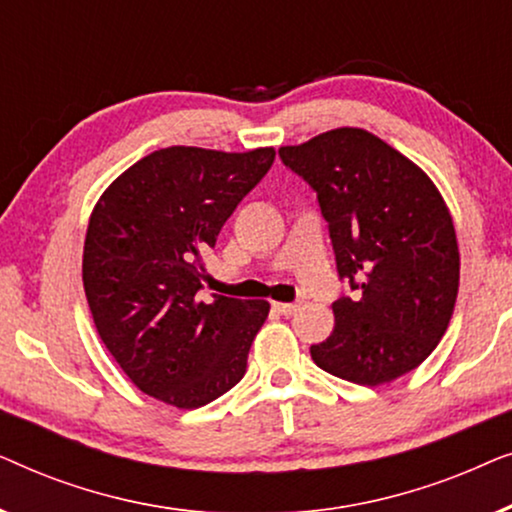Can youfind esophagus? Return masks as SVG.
Instances as JSON below:
<instances>
[{"label":"esophagus","instance_id":"34e87169","mask_svg":"<svg viewBox=\"0 0 512 512\" xmlns=\"http://www.w3.org/2000/svg\"><path fill=\"white\" fill-rule=\"evenodd\" d=\"M272 310L284 314V317H291V314L298 312V305L293 303H272Z\"/></svg>","mask_w":512,"mask_h":512}]
</instances>
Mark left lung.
<instances>
[{
    "mask_svg": "<svg viewBox=\"0 0 512 512\" xmlns=\"http://www.w3.org/2000/svg\"><path fill=\"white\" fill-rule=\"evenodd\" d=\"M317 191L340 277L333 333L310 347L326 373L380 387L415 370L450 326L459 244L443 195L422 167L363 128H335L279 149Z\"/></svg>",
    "mask_w": 512,
    "mask_h": 512,
    "instance_id": "left-lung-1",
    "label": "left lung"
}]
</instances>
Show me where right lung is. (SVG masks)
<instances>
[{
    "label": "right lung",
    "mask_w": 512,
    "mask_h": 512,
    "mask_svg": "<svg viewBox=\"0 0 512 512\" xmlns=\"http://www.w3.org/2000/svg\"><path fill=\"white\" fill-rule=\"evenodd\" d=\"M272 146L228 153L167 146L95 202L83 289L104 347L139 391L179 410L226 394L247 370L268 300L198 296L202 251L270 170Z\"/></svg>",
    "instance_id": "add662e5"
}]
</instances>
